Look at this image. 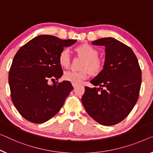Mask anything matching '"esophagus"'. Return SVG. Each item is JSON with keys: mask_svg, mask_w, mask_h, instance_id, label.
I'll return each mask as SVG.
<instances>
[{"mask_svg": "<svg viewBox=\"0 0 153 153\" xmlns=\"http://www.w3.org/2000/svg\"><path fill=\"white\" fill-rule=\"evenodd\" d=\"M72 85H73V86H74V88H76V86H77V84H72Z\"/></svg>", "mask_w": 153, "mask_h": 153, "instance_id": "obj_1", "label": "esophagus"}]
</instances>
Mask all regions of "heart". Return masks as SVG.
Wrapping results in <instances>:
<instances>
[{"instance_id":"obj_1","label":"heart","mask_w":153,"mask_h":153,"mask_svg":"<svg viewBox=\"0 0 153 153\" xmlns=\"http://www.w3.org/2000/svg\"><path fill=\"white\" fill-rule=\"evenodd\" d=\"M77 54L85 58L82 69L84 70L77 72L74 71H67L63 75L65 80L71 82L72 84H79L88 76V71L92 74H97L102 70V61L97 58L98 51L91 45L84 44L76 48ZM58 61L60 66L67 68L70 65L71 53L68 49H62L58 57Z\"/></svg>"}]
</instances>
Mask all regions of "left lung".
<instances>
[{
    "mask_svg": "<svg viewBox=\"0 0 153 153\" xmlns=\"http://www.w3.org/2000/svg\"><path fill=\"white\" fill-rule=\"evenodd\" d=\"M92 45L105 47V60L103 69L90 81L98 87L85 86L82 102L91 118L112 126L126 118L135 105L142 71L133 50L115 38H100Z\"/></svg>",
    "mask_w": 153,
    "mask_h": 153,
    "instance_id": "1",
    "label": "left lung"
}]
</instances>
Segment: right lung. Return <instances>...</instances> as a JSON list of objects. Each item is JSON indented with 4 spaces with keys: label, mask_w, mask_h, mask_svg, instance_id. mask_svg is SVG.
Returning <instances> with one entry per match:
<instances>
[{
    "label": "right lung",
    "mask_w": 153,
    "mask_h": 153,
    "mask_svg": "<svg viewBox=\"0 0 153 153\" xmlns=\"http://www.w3.org/2000/svg\"><path fill=\"white\" fill-rule=\"evenodd\" d=\"M76 42L40 35L17 51L9 72V84L11 100L25 119L41 124L60 110L74 87L69 81L51 85L48 81L62 77L59 55L64 48Z\"/></svg>",
    "instance_id": "right-lung-1"
}]
</instances>
